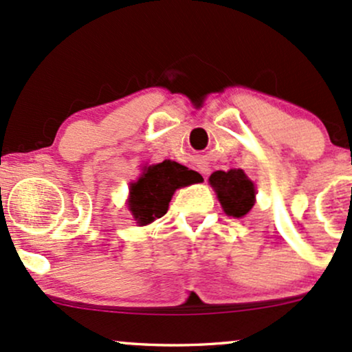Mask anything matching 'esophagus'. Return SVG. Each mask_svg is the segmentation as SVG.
I'll use <instances>...</instances> for the list:
<instances>
[{
  "instance_id": "obj_1",
  "label": "esophagus",
  "mask_w": 352,
  "mask_h": 352,
  "mask_svg": "<svg viewBox=\"0 0 352 352\" xmlns=\"http://www.w3.org/2000/svg\"><path fill=\"white\" fill-rule=\"evenodd\" d=\"M197 168H199V171H201V175H209V166H208V163H199V166H197Z\"/></svg>"
}]
</instances>
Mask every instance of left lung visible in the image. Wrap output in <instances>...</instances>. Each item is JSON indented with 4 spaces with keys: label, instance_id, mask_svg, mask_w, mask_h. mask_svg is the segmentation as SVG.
I'll return each instance as SVG.
<instances>
[{
    "label": "left lung",
    "instance_id": "left-lung-1",
    "mask_svg": "<svg viewBox=\"0 0 352 352\" xmlns=\"http://www.w3.org/2000/svg\"><path fill=\"white\" fill-rule=\"evenodd\" d=\"M209 183L214 188L216 195L224 212L232 218H243L254 206L256 189L251 179L244 175L243 169L231 171H216L209 177Z\"/></svg>",
    "mask_w": 352,
    "mask_h": 352
}]
</instances>
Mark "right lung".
I'll use <instances>...</instances> for the list:
<instances>
[{"instance_id":"obj_1","label":"right lung","mask_w":352,"mask_h":352,"mask_svg":"<svg viewBox=\"0 0 352 352\" xmlns=\"http://www.w3.org/2000/svg\"><path fill=\"white\" fill-rule=\"evenodd\" d=\"M197 179L196 171L175 161L149 166L140 179L131 184L128 206L138 224L153 223L166 214L173 195L177 188L186 186Z\"/></svg>"}]
</instances>
